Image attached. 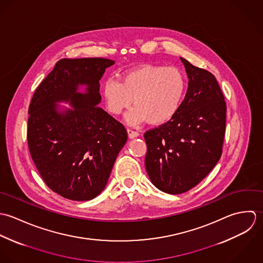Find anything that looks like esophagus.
<instances>
[{
    "label": "esophagus",
    "mask_w": 263,
    "mask_h": 263,
    "mask_svg": "<svg viewBox=\"0 0 263 263\" xmlns=\"http://www.w3.org/2000/svg\"><path fill=\"white\" fill-rule=\"evenodd\" d=\"M127 132H128V136L130 138H135V137H138L139 136V132L135 131V130H132V129H127Z\"/></svg>",
    "instance_id": "esophagus-1"
}]
</instances>
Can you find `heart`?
I'll list each match as a JSON object with an SVG mask.
<instances>
[{
	"instance_id": "heart-1",
	"label": "heart",
	"mask_w": 263,
	"mask_h": 263,
	"mask_svg": "<svg viewBox=\"0 0 263 263\" xmlns=\"http://www.w3.org/2000/svg\"><path fill=\"white\" fill-rule=\"evenodd\" d=\"M187 82L181 70L166 66H142L123 73L121 79L108 77L103 85L107 110L121 115L132 104L127 114L130 124L147 120L160 125L170 121L179 110L186 92Z\"/></svg>"
}]
</instances>
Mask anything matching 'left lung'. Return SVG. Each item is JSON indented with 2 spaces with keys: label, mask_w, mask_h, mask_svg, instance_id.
Here are the masks:
<instances>
[{
  "label": "left lung",
  "mask_w": 263,
  "mask_h": 263,
  "mask_svg": "<svg viewBox=\"0 0 263 263\" xmlns=\"http://www.w3.org/2000/svg\"><path fill=\"white\" fill-rule=\"evenodd\" d=\"M189 78L186 97L166 123L144 133L146 172L159 190L181 194L201 182L222 154L227 105L210 71L180 58Z\"/></svg>",
  "instance_id": "left-lung-1"
}]
</instances>
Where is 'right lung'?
Returning a JSON list of instances; mask_svg holds the SVG:
<instances>
[{
  "instance_id": "1",
  "label": "right lung",
  "mask_w": 263,
  "mask_h": 263,
  "mask_svg": "<svg viewBox=\"0 0 263 263\" xmlns=\"http://www.w3.org/2000/svg\"><path fill=\"white\" fill-rule=\"evenodd\" d=\"M115 62L105 58L61 59L37 86L28 107L27 143L46 185L76 201L98 196L107 183L128 134L102 107L100 79ZM85 84L87 93L76 90ZM70 100L64 114L54 103Z\"/></svg>"
}]
</instances>
